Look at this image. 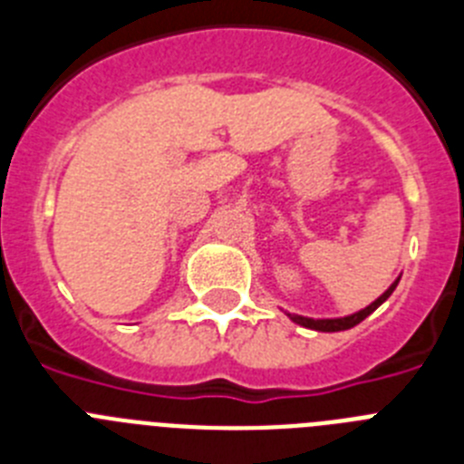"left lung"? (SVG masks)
I'll return each mask as SVG.
<instances>
[{"mask_svg":"<svg viewBox=\"0 0 464 464\" xmlns=\"http://www.w3.org/2000/svg\"><path fill=\"white\" fill-rule=\"evenodd\" d=\"M397 283H400V278H397V281L392 283L391 288L385 290V293L381 295V297L376 299V302H372V304L367 306V309L358 311V314H353V315H346V318H327V321H314V318H304V315H293V314H288V315H290V318H293L295 323H299V325L311 327V330H318V332H339V330H351V327H355V325H358V323H362L364 318H367V315L372 314V311L379 309V306L383 304L385 299L391 297L392 290L397 288Z\"/></svg>","mask_w":464,"mask_h":464,"instance_id":"1","label":"left lung"}]
</instances>
